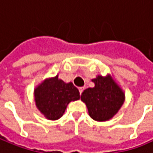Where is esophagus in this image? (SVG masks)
I'll use <instances>...</instances> for the list:
<instances>
[{
  "label": "esophagus",
  "instance_id": "obj_1",
  "mask_svg": "<svg viewBox=\"0 0 153 153\" xmlns=\"http://www.w3.org/2000/svg\"><path fill=\"white\" fill-rule=\"evenodd\" d=\"M83 90H84V87H81V88H79V92H80V95L82 93Z\"/></svg>",
  "mask_w": 153,
  "mask_h": 153
}]
</instances>
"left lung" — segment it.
I'll return each mask as SVG.
<instances>
[{
  "instance_id": "1",
  "label": "left lung",
  "mask_w": 153,
  "mask_h": 153,
  "mask_svg": "<svg viewBox=\"0 0 153 153\" xmlns=\"http://www.w3.org/2000/svg\"><path fill=\"white\" fill-rule=\"evenodd\" d=\"M92 82L95 87L83 91L81 100L86 104L89 114L94 120H109L124 104L125 94L110 76H98Z\"/></svg>"
}]
</instances>
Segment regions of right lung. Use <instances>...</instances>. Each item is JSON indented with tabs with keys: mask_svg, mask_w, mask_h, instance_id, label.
<instances>
[{
	"mask_svg": "<svg viewBox=\"0 0 153 153\" xmlns=\"http://www.w3.org/2000/svg\"><path fill=\"white\" fill-rule=\"evenodd\" d=\"M80 98V93L72 82L65 83L56 77L47 79L35 90V100L38 110L49 120L60 118L71 101Z\"/></svg>",
	"mask_w": 153,
	"mask_h": 153,
	"instance_id": "right-lung-1",
	"label": "right lung"
}]
</instances>
